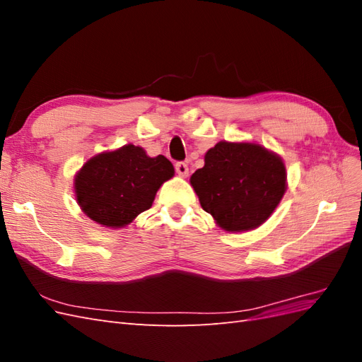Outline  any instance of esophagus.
Listing matches in <instances>:
<instances>
[{
    "instance_id": "obj_1",
    "label": "esophagus",
    "mask_w": 362,
    "mask_h": 362,
    "mask_svg": "<svg viewBox=\"0 0 362 362\" xmlns=\"http://www.w3.org/2000/svg\"><path fill=\"white\" fill-rule=\"evenodd\" d=\"M175 169H177V173L180 175V177H182V178H185L189 175V166L185 163H182V161L175 164Z\"/></svg>"
}]
</instances>
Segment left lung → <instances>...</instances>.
Here are the masks:
<instances>
[{
	"instance_id": "left-lung-1",
	"label": "left lung",
	"mask_w": 362,
	"mask_h": 362,
	"mask_svg": "<svg viewBox=\"0 0 362 362\" xmlns=\"http://www.w3.org/2000/svg\"><path fill=\"white\" fill-rule=\"evenodd\" d=\"M190 177L201 206L217 226L243 233L264 223L287 190L284 160L254 141L222 140Z\"/></svg>"
}]
</instances>
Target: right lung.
I'll return each mask as SVG.
<instances>
[{"label":"right lung","mask_w":362,"mask_h":362,"mask_svg":"<svg viewBox=\"0 0 362 362\" xmlns=\"http://www.w3.org/2000/svg\"><path fill=\"white\" fill-rule=\"evenodd\" d=\"M173 175L166 157H149L144 148L128 144L83 164L74 178L75 199L98 225L124 228L151 208L163 182Z\"/></svg>","instance_id":"1"}]
</instances>
